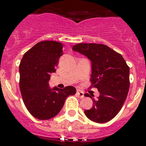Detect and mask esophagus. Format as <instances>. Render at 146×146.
<instances>
[{"label":"esophagus","instance_id":"obj_1","mask_svg":"<svg viewBox=\"0 0 146 146\" xmlns=\"http://www.w3.org/2000/svg\"><path fill=\"white\" fill-rule=\"evenodd\" d=\"M77 95H78V96H79L80 98L84 97V93L82 92V91H77Z\"/></svg>","mask_w":146,"mask_h":146}]
</instances>
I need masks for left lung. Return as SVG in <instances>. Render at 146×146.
<instances>
[{"label":"left lung","instance_id":"8db88e82","mask_svg":"<svg viewBox=\"0 0 146 146\" xmlns=\"http://www.w3.org/2000/svg\"><path fill=\"white\" fill-rule=\"evenodd\" d=\"M72 50L91 61L90 88H96L100 94L96 100L85 94L94 103L91 109L85 110V114L94 122L106 123L119 113L126 100L130 84L129 67L121 54L107 45L80 43L74 45Z\"/></svg>","mask_w":146,"mask_h":146}]
</instances>
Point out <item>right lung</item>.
Returning <instances> with one entry per match:
<instances>
[{"label": "right lung", "instance_id": "1", "mask_svg": "<svg viewBox=\"0 0 146 146\" xmlns=\"http://www.w3.org/2000/svg\"><path fill=\"white\" fill-rule=\"evenodd\" d=\"M63 44L55 41L37 43L23 55L20 67V88L23 102L37 119L48 120L59 113L67 96L74 95L76 88H50V74L63 55Z\"/></svg>", "mask_w": 146, "mask_h": 146}]
</instances>
